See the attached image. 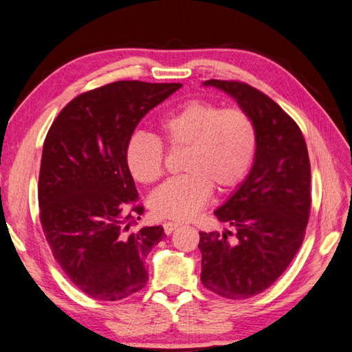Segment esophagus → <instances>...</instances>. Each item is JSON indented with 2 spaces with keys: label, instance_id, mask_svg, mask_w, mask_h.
<instances>
[{
  "label": "esophagus",
  "instance_id": "34e87169",
  "mask_svg": "<svg viewBox=\"0 0 352 352\" xmlns=\"http://www.w3.org/2000/svg\"><path fill=\"white\" fill-rule=\"evenodd\" d=\"M178 227H180V223H178V222H164V223H163L164 233H166V234H170L172 231L177 230Z\"/></svg>",
  "mask_w": 352,
  "mask_h": 352
}]
</instances>
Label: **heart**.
<instances>
[{
  "instance_id": "heart-1",
  "label": "heart",
  "mask_w": 352,
  "mask_h": 352,
  "mask_svg": "<svg viewBox=\"0 0 352 352\" xmlns=\"http://www.w3.org/2000/svg\"><path fill=\"white\" fill-rule=\"evenodd\" d=\"M170 146H184V174L170 178L149 197L159 216L189 219L206 206L213 184L230 190L245 180L257 153V130L248 113L190 100L169 110L159 121ZM125 163L134 180L149 184L163 175V145L151 133L136 131L126 140Z\"/></svg>"
}]
</instances>
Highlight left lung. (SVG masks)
Masks as SVG:
<instances>
[{
    "mask_svg": "<svg viewBox=\"0 0 352 352\" xmlns=\"http://www.w3.org/2000/svg\"><path fill=\"white\" fill-rule=\"evenodd\" d=\"M236 100L257 130L252 168L231 197L214 210L236 230L199 233L201 281L228 300L266 290L286 271L302 243L309 222L310 160L300 126L263 92L239 81L207 80Z\"/></svg>",
    "mask_w": 352,
    "mask_h": 352,
    "instance_id": "obj_1",
    "label": "left lung"
}]
</instances>
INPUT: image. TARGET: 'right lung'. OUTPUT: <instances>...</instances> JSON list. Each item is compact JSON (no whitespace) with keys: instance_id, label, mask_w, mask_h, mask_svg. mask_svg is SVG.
<instances>
[{"instance_id":"1","label":"right lung","mask_w":352,"mask_h":352,"mask_svg":"<svg viewBox=\"0 0 352 352\" xmlns=\"http://www.w3.org/2000/svg\"><path fill=\"white\" fill-rule=\"evenodd\" d=\"M180 83L115 81L78 95L47 134L39 174L41 223L52 256L86 295L118 301L145 287V258L162 226L130 233L144 207L125 163L126 140Z\"/></svg>"}]
</instances>
